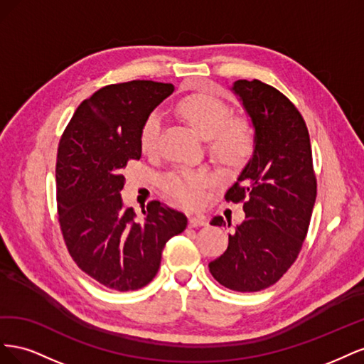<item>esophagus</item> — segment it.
Returning <instances> with one entry per match:
<instances>
[{
    "mask_svg": "<svg viewBox=\"0 0 364 364\" xmlns=\"http://www.w3.org/2000/svg\"><path fill=\"white\" fill-rule=\"evenodd\" d=\"M206 218L205 215H191L190 217V228H197V226H206Z\"/></svg>",
    "mask_w": 364,
    "mask_h": 364,
    "instance_id": "34e87169",
    "label": "esophagus"
}]
</instances>
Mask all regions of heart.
<instances>
[{"instance_id":"1","label":"heart","mask_w":364,"mask_h":364,"mask_svg":"<svg viewBox=\"0 0 364 364\" xmlns=\"http://www.w3.org/2000/svg\"><path fill=\"white\" fill-rule=\"evenodd\" d=\"M179 114L197 134L209 139V150L226 168H240L249 161L255 138L245 119H229V106L208 94H193L179 103ZM161 118L150 114L141 127L139 146L142 151L156 149ZM208 183V174L200 170L176 168L165 173L159 185L173 200L185 206H194L200 200V191Z\"/></svg>"}]
</instances>
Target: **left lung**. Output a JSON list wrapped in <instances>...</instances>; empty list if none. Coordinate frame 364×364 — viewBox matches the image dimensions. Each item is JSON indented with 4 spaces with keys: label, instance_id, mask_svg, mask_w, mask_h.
<instances>
[{
    "label": "left lung",
    "instance_id": "left-lung-1",
    "mask_svg": "<svg viewBox=\"0 0 364 364\" xmlns=\"http://www.w3.org/2000/svg\"><path fill=\"white\" fill-rule=\"evenodd\" d=\"M232 91L253 126L252 158L226 200L243 202L246 218L229 234L223 255L209 262L215 281L234 291L278 282L299 255L317 194L310 135L302 115L273 86L237 80ZM214 226H230L223 217Z\"/></svg>",
    "mask_w": 364,
    "mask_h": 364
}]
</instances>
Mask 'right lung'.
Returning <instances> with one entry per match:
<instances>
[{
    "instance_id": "1",
    "label": "right lung",
    "mask_w": 364,
    "mask_h": 364,
    "mask_svg": "<svg viewBox=\"0 0 364 364\" xmlns=\"http://www.w3.org/2000/svg\"><path fill=\"white\" fill-rule=\"evenodd\" d=\"M171 83L109 85L82 102L58 149L56 196L70 255L86 274L117 291L138 290L156 277L167 241L183 232L185 214L158 200L135 218L121 190L129 161L141 158L139 134Z\"/></svg>"
}]
</instances>
